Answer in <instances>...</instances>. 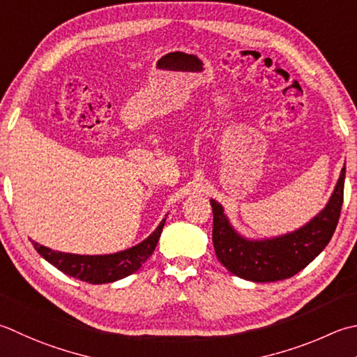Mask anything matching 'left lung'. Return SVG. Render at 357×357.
Returning a JSON list of instances; mask_svg holds the SVG:
<instances>
[{
	"mask_svg": "<svg viewBox=\"0 0 357 357\" xmlns=\"http://www.w3.org/2000/svg\"><path fill=\"white\" fill-rule=\"evenodd\" d=\"M345 167L326 207L296 232L271 240H246L230 226L221 204L211 201L213 211L212 241L220 263L244 280L266 283L284 280L305 269L330 243L344 202Z\"/></svg>",
	"mask_w": 357,
	"mask_h": 357,
	"instance_id": "left-lung-1",
	"label": "left lung"
}]
</instances>
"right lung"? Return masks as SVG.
<instances>
[{"mask_svg":"<svg viewBox=\"0 0 357 357\" xmlns=\"http://www.w3.org/2000/svg\"><path fill=\"white\" fill-rule=\"evenodd\" d=\"M165 225V218L160 221L158 229L149 238L142 241L137 246L122 250L117 254L109 255H77V254H65L59 250H52L49 248L41 246L38 243H33V248L37 252L49 261L59 271L65 272L66 275H71L77 280L88 282L93 284L111 283L121 280L123 277L131 275L142 264L149 260V257L155 250L158 240Z\"/></svg>","mask_w":357,"mask_h":357,"instance_id":"1","label":"right lung"}]
</instances>
